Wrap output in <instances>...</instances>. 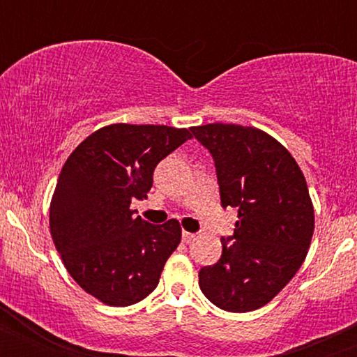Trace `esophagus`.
Wrapping results in <instances>:
<instances>
[{
	"instance_id": "34e87169",
	"label": "esophagus",
	"mask_w": 357,
	"mask_h": 357,
	"mask_svg": "<svg viewBox=\"0 0 357 357\" xmlns=\"http://www.w3.org/2000/svg\"><path fill=\"white\" fill-rule=\"evenodd\" d=\"M193 240H195V235H193V233L183 231V242L190 243V242H193Z\"/></svg>"
}]
</instances>
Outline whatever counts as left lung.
Returning a JSON list of instances; mask_svg holds the SVG:
<instances>
[{
	"instance_id": "8db88e82",
	"label": "left lung",
	"mask_w": 357,
	"mask_h": 357,
	"mask_svg": "<svg viewBox=\"0 0 357 357\" xmlns=\"http://www.w3.org/2000/svg\"><path fill=\"white\" fill-rule=\"evenodd\" d=\"M193 136L212 153L222 207H235V233L199 273L205 297L229 312L271 302L304 262L314 233L307 183L289 150L252 126L205 124Z\"/></svg>"
}]
</instances>
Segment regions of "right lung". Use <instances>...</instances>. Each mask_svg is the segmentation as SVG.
I'll list each match as a JSON object with an SVG mask.
<instances>
[{"mask_svg": "<svg viewBox=\"0 0 357 357\" xmlns=\"http://www.w3.org/2000/svg\"><path fill=\"white\" fill-rule=\"evenodd\" d=\"M192 138L190 129L153 124L100 128L70 153L50 204V231L68 275L107 305L149 297L181 242L176 219L155 226L135 215L153 169Z\"/></svg>", "mask_w": 357, "mask_h": 357, "instance_id": "1", "label": "right lung"}]
</instances>
